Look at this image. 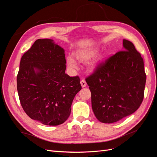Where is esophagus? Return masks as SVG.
<instances>
[{"instance_id":"34e87169","label":"esophagus","mask_w":157,"mask_h":157,"mask_svg":"<svg viewBox=\"0 0 157 157\" xmlns=\"http://www.w3.org/2000/svg\"><path fill=\"white\" fill-rule=\"evenodd\" d=\"M80 84H81L82 87H85L86 86V80H85L84 79H82L80 80Z\"/></svg>"}]
</instances>
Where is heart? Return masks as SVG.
Listing matches in <instances>:
<instances>
[{"label":"heart","mask_w":157,"mask_h":157,"mask_svg":"<svg viewBox=\"0 0 157 157\" xmlns=\"http://www.w3.org/2000/svg\"><path fill=\"white\" fill-rule=\"evenodd\" d=\"M98 49H92L90 50H79L77 51L75 53V58H77L78 60L80 61H84V62H86V61H89L92 58L96 56L98 53ZM104 59V56H100L99 58L94 61L93 62L90 63L88 64V69L91 71H94L98 67L99 65H100ZM67 62L69 67L71 69H77V64L76 62L75 59L73 58L71 56H68L67 57Z\"/></svg>","instance_id":"b5f03b06"}]
</instances>
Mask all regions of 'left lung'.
Segmentation results:
<instances>
[{
  "mask_svg": "<svg viewBox=\"0 0 157 157\" xmlns=\"http://www.w3.org/2000/svg\"><path fill=\"white\" fill-rule=\"evenodd\" d=\"M118 52L98 66L86 81L97 119L113 123L130 115L143 101L146 82L144 59L130 41L123 40Z\"/></svg>",
  "mask_w": 157,
  "mask_h": 157,
  "instance_id": "left-lung-1",
  "label": "left lung"
}]
</instances>
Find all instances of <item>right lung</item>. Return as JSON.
<instances>
[{
  "label": "right lung",
  "mask_w": 157,
  "mask_h": 157,
  "mask_svg": "<svg viewBox=\"0 0 157 157\" xmlns=\"http://www.w3.org/2000/svg\"><path fill=\"white\" fill-rule=\"evenodd\" d=\"M65 69V50L52 39L36 40L23 55L17 89L21 107L32 119L57 126L69 118L82 87L78 76L69 77Z\"/></svg>",
  "instance_id": "right-lung-1"
}]
</instances>
